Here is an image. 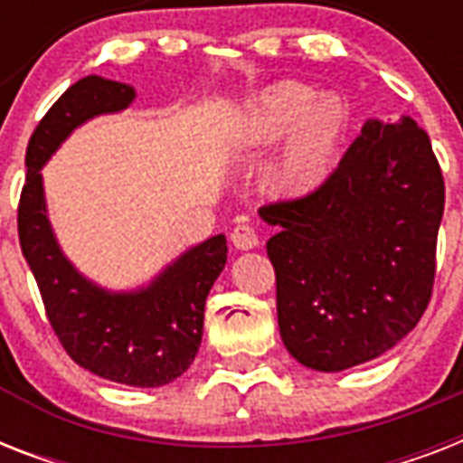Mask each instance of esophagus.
<instances>
[{
	"instance_id": "obj_1",
	"label": "esophagus",
	"mask_w": 463,
	"mask_h": 463,
	"mask_svg": "<svg viewBox=\"0 0 463 463\" xmlns=\"http://www.w3.org/2000/svg\"><path fill=\"white\" fill-rule=\"evenodd\" d=\"M231 242L235 245V250H254V247H260V235L254 232L252 225H238V228H232Z\"/></svg>"
}]
</instances>
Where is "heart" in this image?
<instances>
[{"instance_id": "1", "label": "heart", "mask_w": 463, "mask_h": 463, "mask_svg": "<svg viewBox=\"0 0 463 463\" xmlns=\"http://www.w3.org/2000/svg\"><path fill=\"white\" fill-rule=\"evenodd\" d=\"M351 112L336 96L317 98L298 81L269 86L245 105L238 119L240 151H261L281 141L269 184L279 196L300 199L322 187L336 170Z\"/></svg>"}]
</instances>
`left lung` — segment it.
Segmentation results:
<instances>
[{
    "instance_id": "1",
    "label": "left lung",
    "mask_w": 463,
    "mask_h": 463,
    "mask_svg": "<svg viewBox=\"0 0 463 463\" xmlns=\"http://www.w3.org/2000/svg\"><path fill=\"white\" fill-rule=\"evenodd\" d=\"M442 211V170L411 118L367 119L317 192L261 206L290 355L341 373L394 348L430 303Z\"/></svg>"
}]
</instances>
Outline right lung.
Returning <instances> with one entry per match:
<instances>
[{
  "label": "right lung",
  "mask_w": 463,
  "mask_h": 463,
  "mask_svg": "<svg viewBox=\"0 0 463 463\" xmlns=\"http://www.w3.org/2000/svg\"><path fill=\"white\" fill-rule=\"evenodd\" d=\"M137 90L90 74L69 86L35 127L25 148V184L18 202V240L47 319L76 365L129 387H163L194 360L203 334V305L228 260L225 235L180 254L137 290H108L67 260L47 218L43 165L61 141L98 115L122 112Z\"/></svg>",
  "instance_id": "add662e5"
}]
</instances>
